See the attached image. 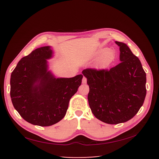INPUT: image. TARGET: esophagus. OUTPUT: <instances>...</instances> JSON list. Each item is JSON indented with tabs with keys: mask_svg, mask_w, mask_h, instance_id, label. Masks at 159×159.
I'll return each mask as SVG.
<instances>
[{
	"mask_svg": "<svg viewBox=\"0 0 159 159\" xmlns=\"http://www.w3.org/2000/svg\"><path fill=\"white\" fill-rule=\"evenodd\" d=\"M82 83H83V84H85V83H87V79H86L85 77H83V78Z\"/></svg>",
	"mask_w": 159,
	"mask_h": 159,
	"instance_id": "obj_1",
	"label": "esophagus"
}]
</instances>
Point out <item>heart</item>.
I'll list each match as a JSON object with an SVG mask.
<instances>
[{
  "instance_id": "1",
  "label": "heart",
  "mask_w": 159,
  "mask_h": 159,
  "mask_svg": "<svg viewBox=\"0 0 159 159\" xmlns=\"http://www.w3.org/2000/svg\"><path fill=\"white\" fill-rule=\"evenodd\" d=\"M103 50H100V52H102ZM114 52L112 50H107L102 55L100 56L98 61V64L100 67H106L112 62L114 59Z\"/></svg>"
}]
</instances>
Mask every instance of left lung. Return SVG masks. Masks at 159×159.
I'll use <instances>...</instances> for the list:
<instances>
[{"label": "left lung", "mask_w": 159, "mask_h": 159, "mask_svg": "<svg viewBox=\"0 0 159 159\" xmlns=\"http://www.w3.org/2000/svg\"><path fill=\"white\" fill-rule=\"evenodd\" d=\"M120 46L121 63L110 70L87 68L82 73L89 87V105L97 119L109 124L132 119L146 96V74L126 43Z\"/></svg>", "instance_id": "left-lung-1"}]
</instances>
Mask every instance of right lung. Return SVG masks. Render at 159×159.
I'll use <instances>...</instances> for the list:
<instances>
[{
  "label": "right lung",
  "instance_id": "right-lung-1",
  "mask_svg": "<svg viewBox=\"0 0 159 159\" xmlns=\"http://www.w3.org/2000/svg\"><path fill=\"white\" fill-rule=\"evenodd\" d=\"M52 55L50 46L37 48L20 59L11 75L13 107L24 120L37 126H52L63 119L83 77L56 79L48 71L46 59Z\"/></svg>",
  "mask_w": 159,
  "mask_h": 159
}]
</instances>
